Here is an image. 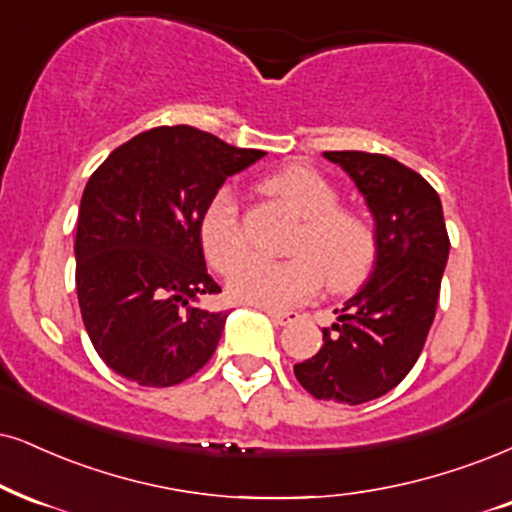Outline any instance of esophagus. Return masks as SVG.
<instances>
[{
  "mask_svg": "<svg viewBox=\"0 0 512 512\" xmlns=\"http://www.w3.org/2000/svg\"><path fill=\"white\" fill-rule=\"evenodd\" d=\"M266 313H268V318L277 325H289V323H294V320H299V313L296 311H273V308H266Z\"/></svg>",
  "mask_w": 512,
  "mask_h": 512,
  "instance_id": "1",
  "label": "esophagus"
}]
</instances>
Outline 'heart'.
<instances>
[{"label":"heart","mask_w":512,"mask_h":512,"mask_svg":"<svg viewBox=\"0 0 512 512\" xmlns=\"http://www.w3.org/2000/svg\"><path fill=\"white\" fill-rule=\"evenodd\" d=\"M263 189L299 218L282 261L251 258L230 189H218L199 220L201 249L218 273H232L230 294L242 304L287 308L311 296L325 282L332 292L356 287L377 261V232L363 213L339 206V189L318 170L287 166L263 180Z\"/></svg>","instance_id":"b5f03b06"}]
</instances>
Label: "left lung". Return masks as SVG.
<instances>
[{
    "label": "left lung",
    "mask_w": 512,
    "mask_h": 512,
    "mask_svg": "<svg viewBox=\"0 0 512 512\" xmlns=\"http://www.w3.org/2000/svg\"><path fill=\"white\" fill-rule=\"evenodd\" d=\"M342 166L375 216L377 261L370 280L346 301L323 346L294 365L315 399H380L413 370L437 313L449 232L439 194L420 173L368 151H325Z\"/></svg>",
    "instance_id": "obj_1"
}]
</instances>
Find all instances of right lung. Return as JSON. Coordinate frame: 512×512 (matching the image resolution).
<instances>
[{
	"mask_svg": "<svg viewBox=\"0 0 512 512\" xmlns=\"http://www.w3.org/2000/svg\"><path fill=\"white\" fill-rule=\"evenodd\" d=\"M266 151L237 149L192 125H161L113 149L87 180L75 232V289L90 342L140 387H175L213 356L225 311L199 239L223 182Z\"/></svg>",
	"mask_w": 512,
	"mask_h": 512,
	"instance_id": "1",
	"label": "right lung"
}]
</instances>
